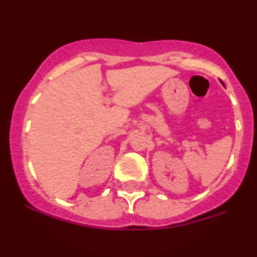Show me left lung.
<instances>
[{
    "mask_svg": "<svg viewBox=\"0 0 257 257\" xmlns=\"http://www.w3.org/2000/svg\"><path fill=\"white\" fill-rule=\"evenodd\" d=\"M222 85H224V83H222Z\"/></svg>",
    "mask_w": 257,
    "mask_h": 257,
    "instance_id": "1",
    "label": "left lung"
}]
</instances>
